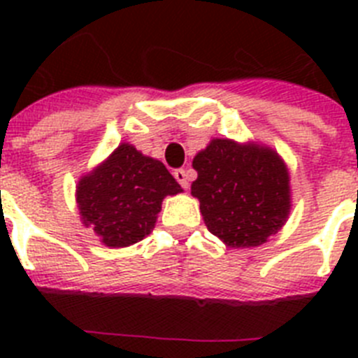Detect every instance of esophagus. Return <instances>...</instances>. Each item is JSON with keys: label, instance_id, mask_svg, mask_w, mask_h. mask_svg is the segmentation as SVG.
<instances>
[{"label": "esophagus", "instance_id": "1", "mask_svg": "<svg viewBox=\"0 0 358 358\" xmlns=\"http://www.w3.org/2000/svg\"><path fill=\"white\" fill-rule=\"evenodd\" d=\"M173 177H176V179H177V182H179V185H181L182 188H185V189H188L189 182H188V172H186V170H182V169H177L176 172H173Z\"/></svg>", "mask_w": 358, "mask_h": 358}]
</instances>
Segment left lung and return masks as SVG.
<instances>
[{
    "instance_id": "8db88e82",
    "label": "left lung",
    "mask_w": 358,
    "mask_h": 358,
    "mask_svg": "<svg viewBox=\"0 0 358 358\" xmlns=\"http://www.w3.org/2000/svg\"><path fill=\"white\" fill-rule=\"evenodd\" d=\"M192 195L210 233L229 248H256L287 222L290 177L273 148L211 140L194 157Z\"/></svg>"
}]
</instances>
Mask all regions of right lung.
<instances>
[{"instance_id":"1","label":"right lung","mask_w":358,"mask_h":358,"mask_svg":"<svg viewBox=\"0 0 358 358\" xmlns=\"http://www.w3.org/2000/svg\"><path fill=\"white\" fill-rule=\"evenodd\" d=\"M182 192L161 161L122 143L77 186L82 224L107 248H127L156 226L161 202Z\"/></svg>"}]
</instances>
